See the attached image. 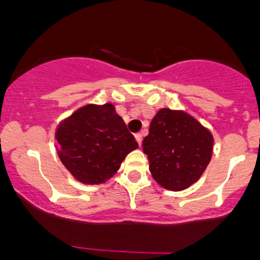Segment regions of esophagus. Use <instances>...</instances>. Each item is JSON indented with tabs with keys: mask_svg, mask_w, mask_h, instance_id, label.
<instances>
[{
	"mask_svg": "<svg viewBox=\"0 0 260 260\" xmlns=\"http://www.w3.org/2000/svg\"><path fill=\"white\" fill-rule=\"evenodd\" d=\"M142 139H143V138H142L141 133H138V134H135V141L138 142V144H139V146H141V144H142Z\"/></svg>",
	"mask_w": 260,
	"mask_h": 260,
	"instance_id": "1",
	"label": "esophagus"
}]
</instances>
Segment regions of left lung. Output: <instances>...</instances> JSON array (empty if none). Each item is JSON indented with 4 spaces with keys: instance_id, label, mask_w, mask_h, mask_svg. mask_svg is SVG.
Returning <instances> with one entry per match:
<instances>
[{
    "instance_id": "8db88e82",
    "label": "left lung",
    "mask_w": 260,
    "mask_h": 260,
    "mask_svg": "<svg viewBox=\"0 0 260 260\" xmlns=\"http://www.w3.org/2000/svg\"><path fill=\"white\" fill-rule=\"evenodd\" d=\"M153 180L164 189L180 191L201 178L212 156L213 137L182 110L160 109L143 139Z\"/></svg>"
}]
</instances>
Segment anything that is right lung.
Segmentation results:
<instances>
[{
  "label": "right lung",
  "mask_w": 260,
  "mask_h": 260,
  "mask_svg": "<svg viewBox=\"0 0 260 260\" xmlns=\"http://www.w3.org/2000/svg\"><path fill=\"white\" fill-rule=\"evenodd\" d=\"M56 141L62 164L75 180L99 185L113 176L138 147L112 104H88L63 119Z\"/></svg>",
  "instance_id": "1"
}]
</instances>
